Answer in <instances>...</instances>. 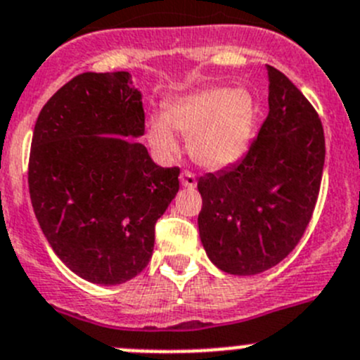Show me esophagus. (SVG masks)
I'll list each match as a JSON object with an SVG mask.
<instances>
[{
	"label": "esophagus",
	"mask_w": 360,
	"mask_h": 360,
	"mask_svg": "<svg viewBox=\"0 0 360 360\" xmlns=\"http://www.w3.org/2000/svg\"><path fill=\"white\" fill-rule=\"evenodd\" d=\"M179 179H181V184H183V186H186V188H193L197 184L195 174L190 172V170H183V172H181V176H179Z\"/></svg>",
	"instance_id": "34e87169"
}]
</instances>
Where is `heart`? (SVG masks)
I'll list each match as a JSON object with an SVG mask.
<instances>
[{"mask_svg": "<svg viewBox=\"0 0 360 360\" xmlns=\"http://www.w3.org/2000/svg\"><path fill=\"white\" fill-rule=\"evenodd\" d=\"M256 117V101L248 90L211 86L165 104L163 115L147 122V140L158 156L172 158L179 149L177 131L188 139V150L197 163L221 169L248 149Z\"/></svg>", "mask_w": 360, "mask_h": 360, "instance_id": "1", "label": "heart"}]
</instances>
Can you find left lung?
I'll return each mask as SVG.
<instances>
[{
	"label": "left lung",
	"mask_w": 360,
	"mask_h": 360,
	"mask_svg": "<svg viewBox=\"0 0 360 360\" xmlns=\"http://www.w3.org/2000/svg\"><path fill=\"white\" fill-rule=\"evenodd\" d=\"M266 120L240 163L199 177L200 241L231 275L281 263L311 221L325 163V134L307 97L275 67Z\"/></svg>",
	"instance_id": "left-lung-1"
}]
</instances>
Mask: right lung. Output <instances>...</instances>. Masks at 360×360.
<instances>
[{"mask_svg":"<svg viewBox=\"0 0 360 360\" xmlns=\"http://www.w3.org/2000/svg\"><path fill=\"white\" fill-rule=\"evenodd\" d=\"M143 131L142 96L124 70L74 76L35 122L33 211L62 263L94 284H122L149 264L158 218L179 190V167H158L126 139Z\"/></svg>","mask_w":360,"mask_h":360,"instance_id":"obj_1","label":"right lung"}]
</instances>
